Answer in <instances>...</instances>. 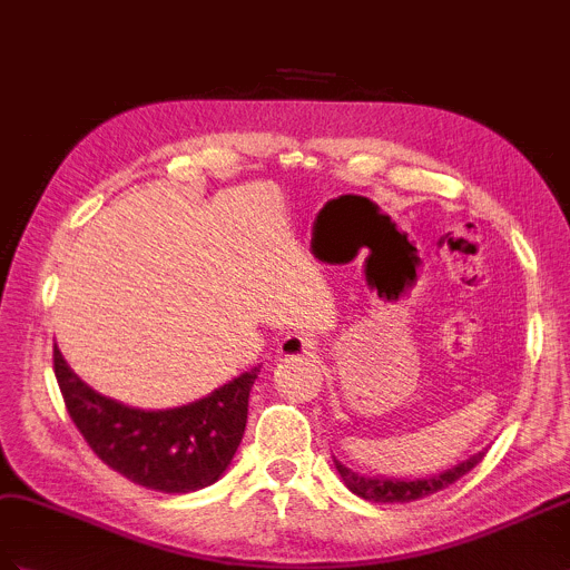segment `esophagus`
I'll return each mask as SVG.
<instances>
[{
  "label": "esophagus",
  "instance_id": "1",
  "mask_svg": "<svg viewBox=\"0 0 570 570\" xmlns=\"http://www.w3.org/2000/svg\"><path fill=\"white\" fill-rule=\"evenodd\" d=\"M283 348L289 355H309L316 351V341L309 336H297V333H293V336L285 338Z\"/></svg>",
  "mask_w": 570,
  "mask_h": 570
}]
</instances>
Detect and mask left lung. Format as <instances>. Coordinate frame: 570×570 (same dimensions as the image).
Instances as JSON below:
<instances>
[{
  "label": "left lung",
  "mask_w": 570,
  "mask_h": 570,
  "mask_svg": "<svg viewBox=\"0 0 570 570\" xmlns=\"http://www.w3.org/2000/svg\"><path fill=\"white\" fill-rule=\"evenodd\" d=\"M485 450L471 454L469 460L454 464L445 471H440V474L433 476H423V479H394V476H372V474H360V471L351 469L341 464L336 456H333V462H336L338 474L343 479V483L348 485V489L365 498V501H374V503H411V501H419V498H425L430 493H438L442 489H448L456 479H462L464 474H469L471 469H474L481 460H483Z\"/></svg>",
  "instance_id": "obj_1"
}]
</instances>
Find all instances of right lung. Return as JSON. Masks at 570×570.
<instances>
[{
	"mask_svg": "<svg viewBox=\"0 0 570 570\" xmlns=\"http://www.w3.org/2000/svg\"><path fill=\"white\" fill-rule=\"evenodd\" d=\"M55 377L87 445L125 479L159 493H190L225 474L244 438L248 392L261 365L193 404L145 411L104 396L77 377L58 343Z\"/></svg>",
	"mask_w": 570,
	"mask_h": 570,
	"instance_id": "add662e5",
	"label": "right lung"
}]
</instances>
